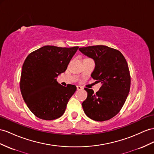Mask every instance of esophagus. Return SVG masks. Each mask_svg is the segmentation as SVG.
Segmentation results:
<instances>
[{
	"label": "esophagus",
	"mask_w": 154,
	"mask_h": 154,
	"mask_svg": "<svg viewBox=\"0 0 154 154\" xmlns=\"http://www.w3.org/2000/svg\"><path fill=\"white\" fill-rule=\"evenodd\" d=\"M77 89L78 90H80L83 89V87H82L81 86H77Z\"/></svg>",
	"instance_id": "obj_1"
}]
</instances>
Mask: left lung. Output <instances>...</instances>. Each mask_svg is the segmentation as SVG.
<instances>
[{
    "instance_id": "obj_1",
    "label": "left lung",
    "mask_w": 154,
    "mask_h": 154,
    "mask_svg": "<svg viewBox=\"0 0 154 154\" xmlns=\"http://www.w3.org/2000/svg\"><path fill=\"white\" fill-rule=\"evenodd\" d=\"M79 50L95 61L91 76L102 84L96 94L92 89L85 88L88 96L82 103L84 112L94 120H110L120 111L129 92L131 76L127 61L120 51L105 45Z\"/></svg>"
}]
</instances>
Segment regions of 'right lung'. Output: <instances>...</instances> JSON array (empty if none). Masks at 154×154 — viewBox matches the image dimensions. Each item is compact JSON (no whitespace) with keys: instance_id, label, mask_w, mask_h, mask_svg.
Masks as SVG:
<instances>
[{"instance_id":"right-lung-1","label":"right lung","mask_w":154,"mask_h":154,"mask_svg":"<svg viewBox=\"0 0 154 154\" xmlns=\"http://www.w3.org/2000/svg\"><path fill=\"white\" fill-rule=\"evenodd\" d=\"M78 48L45 45L26 58L21 70V92L27 107L40 119L52 120L62 116L76 91L75 85L63 86L56 78L66 70Z\"/></svg>"}]
</instances>
